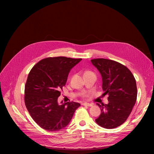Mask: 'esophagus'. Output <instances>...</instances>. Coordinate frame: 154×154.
<instances>
[{
  "label": "esophagus",
  "mask_w": 154,
  "mask_h": 154,
  "mask_svg": "<svg viewBox=\"0 0 154 154\" xmlns=\"http://www.w3.org/2000/svg\"><path fill=\"white\" fill-rule=\"evenodd\" d=\"M83 105H85V106H92L93 105L91 103H86V102H85L83 103H82Z\"/></svg>",
  "instance_id": "esophagus-1"
}]
</instances>
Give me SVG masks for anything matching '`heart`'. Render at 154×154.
<instances>
[{"instance_id":"heart-1","label":"heart","mask_w":154,"mask_h":154,"mask_svg":"<svg viewBox=\"0 0 154 154\" xmlns=\"http://www.w3.org/2000/svg\"><path fill=\"white\" fill-rule=\"evenodd\" d=\"M87 72H88V71H87V72H85V73H87Z\"/></svg>"}]
</instances>
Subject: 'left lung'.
Returning <instances> with one entry per match:
<instances>
[{
    "label": "left lung",
    "instance_id": "obj_1",
    "mask_svg": "<svg viewBox=\"0 0 154 154\" xmlns=\"http://www.w3.org/2000/svg\"><path fill=\"white\" fill-rule=\"evenodd\" d=\"M91 61L101 75L103 95H108V104L97 103L101 113L95 121L105 128H115L127 120L135 104L136 80L130 71L118 62L105 58Z\"/></svg>",
    "mask_w": 154,
    "mask_h": 154
}]
</instances>
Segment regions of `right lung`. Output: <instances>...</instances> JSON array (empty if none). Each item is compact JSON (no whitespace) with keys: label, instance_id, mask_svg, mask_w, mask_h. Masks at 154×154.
<instances>
[{"label":"right lung","instance_id":"1","mask_svg":"<svg viewBox=\"0 0 154 154\" xmlns=\"http://www.w3.org/2000/svg\"><path fill=\"white\" fill-rule=\"evenodd\" d=\"M82 60L65 57H49L36 63L25 86V104L30 116L41 128L58 131L70 122L77 102H58L71 69Z\"/></svg>","mask_w":154,"mask_h":154}]
</instances>
